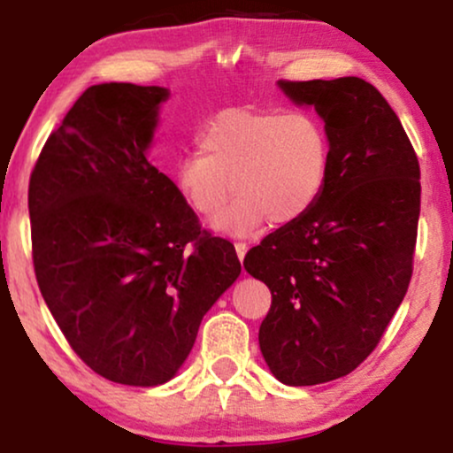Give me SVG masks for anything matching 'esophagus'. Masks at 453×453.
I'll return each instance as SVG.
<instances>
[{"mask_svg": "<svg viewBox=\"0 0 453 453\" xmlns=\"http://www.w3.org/2000/svg\"><path fill=\"white\" fill-rule=\"evenodd\" d=\"M234 247H236V256H238V259H244V256H247V251H249V244L247 242H236L234 244Z\"/></svg>", "mask_w": 453, "mask_h": 453, "instance_id": "esophagus-1", "label": "esophagus"}]
</instances>
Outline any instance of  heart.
Wrapping results in <instances>:
<instances>
[{"label":"heart","mask_w":453,"mask_h":453,"mask_svg":"<svg viewBox=\"0 0 453 453\" xmlns=\"http://www.w3.org/2000/svg\"><path fill=\"white\" fill-rule=\"evenodd\" d=\"M197 153L176 164L179 196L202 219L230 236L300 221L319 202L330 173V140L321 121L304 111L230 108L196 134Z\"/></svg>","instance_id":"1"}]
</instances>
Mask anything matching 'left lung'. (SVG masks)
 <instances>
[{"label":"left lung","instance_id":"1","mask_svg":"<svg viewBox=\"0 0 453 453\" xmlns=\"http://www.w3.org/2000/svg\"><path fill=\"white\" fill-rule=\"evenodd\" d=\"M315 106L330 140L319 202L244 256L273 294L259 349L288 386L349 375L375 351L413 274L419 161L403 123L371 82L279 81Z\"/></svg>","mask_w":453,"mask_h":453}]
</instances>
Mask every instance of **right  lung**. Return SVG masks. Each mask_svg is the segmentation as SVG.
Instances as JSON below:
<instances>
[{
    "label": "right lung",
    "instance_id": "add662e5",
    "mask_svg": "<svg viewBox=\"0 0 453 453\" xmlns=\"http://www.w3.org/2000/svg\"><path fill=\"white\" fill-rule=\"evenodd\" d=\"M164 87L93 85L44 142L29 179L35 279L93 372L170 381L202 317L241 274L173 180L147 159Z\"/></svg>",
    "mask_w": 453,
    "mask_h": 453
}]
</instances>
